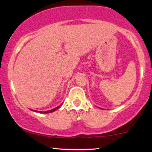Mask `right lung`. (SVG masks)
<instances>
[{
    "mask_svg": "<svg viewBox=\"0 0 152 152\" xmlns=\"http://www.w3.org/2000/svg\"><path fill=\"white\" fill-rule=\"evenodd\" d=\"M61 105H60L59 106H58V107H56V108H55V109H51V110H49V111H45V112H43V113H46V114H48V113H51V112H53V111H55L56 110V109H59V108L61 107ZM36 112H39V113H43L42 111H36Z\"/></svg>",
    "mask_w": 152,
    "mask_h": 152,
    "instance_id": "1",
    "label": "right lung"
}]
</instances>
